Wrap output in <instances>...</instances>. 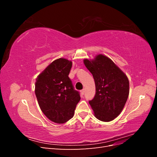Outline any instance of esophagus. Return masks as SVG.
Instances as JSON below:
<instances>
[{
	"label": "esophagus",
	"mask_w": 157,
	"mask_h": 157,
	"mask_svg": "<svg viewBox=\"0 0 157 157\" xmlns=\"http://www.w3.org/2000/svg\"><path fill=\"white\" fill-rule=\"evenodd\" d=\"M84 92H85V90L84 89H82V90H80V93H81L82 95H84Z\"/></svg>",
	"instance_id": "esophagus-1"
}]
</instances>
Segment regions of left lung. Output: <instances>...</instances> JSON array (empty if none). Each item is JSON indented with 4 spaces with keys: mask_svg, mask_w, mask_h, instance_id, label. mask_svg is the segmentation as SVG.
I'll return each instance as SVG.
<instances>
[{
    "mask_svg": "<svg viewBox=\"0 0 157 157\" xmlns=\"http://www.w3.org/2000/svg\"><path fill=\"white\" fill-rule=\"evenodd\" d=\"M83 62L93 75L96 95L89 103L94 116L109 122L120 115L129 95V80L126 75L106 56L97 55Z\"/></svg>",
    "mask_w": 157,
    "mask_h": 157,
    "instance_id": "1",
    "label": "left lung"
}]
</instances>
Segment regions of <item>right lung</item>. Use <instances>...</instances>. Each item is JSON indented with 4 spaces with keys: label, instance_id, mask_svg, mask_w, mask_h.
<instances>
[{
    "label": "right lung",
    "instance_id": "add662e5",
    "mask_svg": "<svg viewBox=\"0 0 157 157\" xmlns=\"http://www.w3.org/2000/svg\"><path fill=\"white\" fill-rule=\"evenodd\" d=\"M71 67V61L57 59L36 79L35 92L41 111L48 119L58 124L73 118L80 99L68 76Z\"/></svg>",
    "mask_w": 157,
    "mask_h": 157
}]
</instances>
